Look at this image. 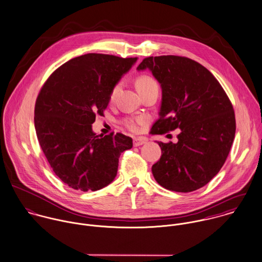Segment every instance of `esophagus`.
I'll list each match as a JSON object with an SVG mask.
<instances>
[{
    "mask_svg": "<svg viewBox=\"0 0 262 262\" xmlns=\"http://www.w3.org/2000/svg\"><path fill=\"white\" fill-rule=\"evenodd\" d=\"M146 143H147V139H145V138H136V139H134V146L135 147L142 146Z\"/></svg>",
    "mask_w": 262,
    "mask_h": 262,
    "instance_id": "1",
    "label": "esophagus"
}]
</instances>
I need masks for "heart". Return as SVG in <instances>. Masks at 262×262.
Masks as SVG:
<instances>
[{
    "label": "heart",
    "instance_id": "1",
    "mask_svg": "<svg viewBox=\"0 0 262 262\" xmlns=\"http://www.w3.org/2000/svg\"><path fill=\"white\" fill-rule=\"evenodd\" d=\"M157 86L156 81H155L154 79H152L151 77H148V76H141V77H139V78L137 79V81H136V88H137V90H138V92H139L140 94L143 93L144 91H146V90L152 88V87H157ZM119 88H120V84H116V85L112 88L111 93H110V99H111V100L115 97V95H116V93L118 92ZM145 121H146V118L140 117V118H137V119H127V120L125 121V124H126V126H127L128 129L133 130V132H136V130H138L139 125L143 124Z\"/></svg>",
    "mask_w": 262,
    "mask_h": 262
}]
</instances>
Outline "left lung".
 I'll use <instances>...</instances> for the list:
<instances>
[{"label": "left lung", "mask_w": 262, "mask_h": 262, "mask_svg": "<svg viewBox=\"0 0 262 262\" xmlns=\"http://www.w3.org/2000/svg\"><path fill=\"white\" fill-rule=\"evenodd\" d=\"M162 89L159 118L151 134L180 129L177 143L157 142L162 155L152 166L158 183L177 192L196 190L217 174L231 150L236 120L227 94L208 69L183 56L146 57Z\"/></svg>", "instance_id": "1"}]
</instances>
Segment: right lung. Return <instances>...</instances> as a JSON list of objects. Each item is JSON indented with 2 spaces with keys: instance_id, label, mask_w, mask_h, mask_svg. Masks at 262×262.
Segmentation results:
<instances>
[{
  "instance_id": "add662e5",
  "label": "right lung",
  "mask_w": 262,
  "mask_h": 262,
  "mask_svg": "<svg viewBox=\"0 0 262 262\" xmlns=\"http://www.w3.org/2000/svg\"><path fill=\"white\" fill-rule=\"evenodd\" d=\"M122 58L87 53L56 69L35 103L34 126L39 145L55 175L68 186L96 191L110 184L120 154L133 148L122 134L96 136L92 123L103 116L112 88L136 63Z\"/></svg>"
}]
</instances>
